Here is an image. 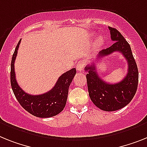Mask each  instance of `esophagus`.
<instances>
[{
  "label": "esophagus",
  "instance_id": "esophagus-1",
  "mask_svg": "<svg viewBox=\"0 0 147 147\" xmlns=\"http://www.w3.org/2000/svg\"><path fill=\"white\" fill-rule=\"evenodd\" d=\"M84 68V63L83 61H79V62L78 63L77 66H76V69H77L78 71H83Z\"/></svg>",
  "mask_w": 147,
  "mask_h": 147
}]
</instances>
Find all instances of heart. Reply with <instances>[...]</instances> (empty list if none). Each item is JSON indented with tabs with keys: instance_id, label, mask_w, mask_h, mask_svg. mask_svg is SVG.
<instances>
[{
	"instance_id": "b5f03b06",
	"label": "heart",
	"mask_w": 147,
	"mask_h": 147,
	"mask_svg": "<svg viewBox=\"0 0 147 147\" xmlns=\"http://www.w3.org/2000/svg\"><path fill=\"white\" fill-rule=\"evenodd\" d=\"M102 43H103V39H102V37H99L98 39V40H97V42H96L97 45H98V46H99V45H102Z\"/></svg>"
}]
</instances>
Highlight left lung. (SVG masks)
<instances>
[{"label":"left lung","instance_id":"1","mask_svg":"<svg viewBox=\"0 0 147 147\" xmlns=\"http://www.w3.org/2000/svg\"><path fill=\"white\" fill-rule=\"evenodd\" d=\"M111 38L114 43L103 49L97 55V58L104 57L113 52H120L126 59L128 73L120 82L108 84L98 76L94 63L85 67L87 72V87L89 96L95 105L105 111H113L124 108L131 101L136 93L138 84V69L133 57L130 45L117 30L108 27Z\"/></svg>","mask_w":147,"mask_h":147}]
</instances>
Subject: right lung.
Masks as SVG:
<instances>
[{
    "mask_svg": "<svg viewBox=\"0 0 147 147\" xmlns=\"http://www.w3.org/2000/svg\"><path fill=\"white\" fill-rule=\"evenodd\" d=\"M21 40L22 39L19 40L15 49L11 61L10 82L15 96L22 108L35 117L48 118L57 115L66 106L69 87L76 74V68L63 74L58 78L55 87L49 92L36 96L28 94L19 87L16 79L15 73V60Z\"/></svg>",
    "mask_w": 147,
    "mask_h": 147,
    "instance_id": "1",
    "label": "right lung"
}]
</instances>
